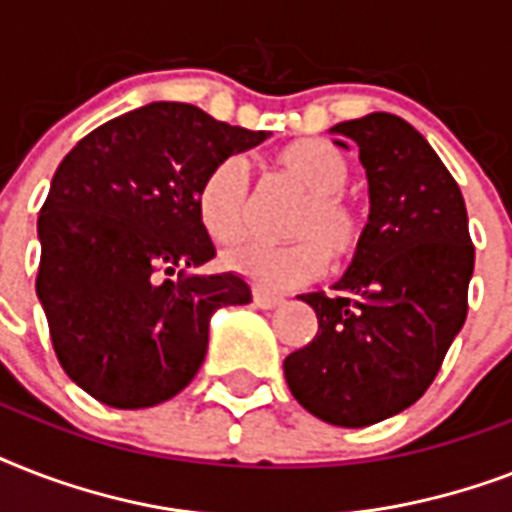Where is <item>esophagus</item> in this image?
Wrapping results in <instances>:
<instances>
[{"mask_svg":"<svg viewBox=\"0 0 512 512\" xmlns=\"http://www.w3.org/2000/svg\"><path fill=\"white\" fill-rule=\"evenodd\" d=\"M252 300H255L257 308H263V311H273V308H279V305L284 303V297L268 295V292H260V289L252 292Z\"/></svg>","mask_w":512,"mask_h":512,"instance_id":"1","label":"esophagus"}]
</instances>
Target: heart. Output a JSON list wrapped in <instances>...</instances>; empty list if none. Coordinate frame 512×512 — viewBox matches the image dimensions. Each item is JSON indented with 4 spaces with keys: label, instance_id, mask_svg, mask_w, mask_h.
<instances>
[{
    "label": "heart",
    "instance_id": "b5f03b06",
    "mask_svg": "<svg viewBox=\"0 0 512 512\" xmlns=\"http://www.w3.org/2000/svg\"><path fill=\"white\" fill-rule=\"evenodd\" d=\"M273 167L305 191L287 225L295 239L244 241L225 252V265L260 292L300 287L324 271L327 257L342 263L364 241V215L342 191L350 167L340 151L319 140H295L273 154ZM247 199V164L241 159L217 164L199 191L201 223L212 239L223 244L239 239L247 225Z\"/></svg>",
    "mask_w": 512,
    "mask_h": 512
}]
</instances>
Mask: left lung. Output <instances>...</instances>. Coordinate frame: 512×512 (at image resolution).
I'll return each instance as SVG.
<instances>
[{
    "label": "left lung",
    "instance_id": "obj_1",
    "mask_svg": "<svg viewBox=\"0 0 512 512\" xmlns=\"http://www.w3.org/2000/svg\"><path fill=\"white\" fill-rule=\"evenodd\" d=\"M329 132L358 148L369 223L335 292L300 297L319 332L284 358V377L319 420L364 428L404 412L436 380L468 316L476 247L460 185L412 124L369 114Z\"/></svg>",
    "mask_w": 512,
    "mask_h": 512
}]
</instances>
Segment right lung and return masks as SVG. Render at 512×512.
Here are the masks:
<instances>
[{"label":"right lung","mask_w":512,"mask_h":512,"mask_svg":"<svg viewBox=\"0 0 512 512\" xmlns=\"http://www.w3.org/2000/svg\"><path fill=\"white\" fill-rule=\"evenodd\" d=\"M265 138L188 103H151L60 162L39 212L36 295L63 372L100 404L177 396L207 356L212 313L252 300L233 273L185 268L215 257L199 215L204 180Z\"/></svg>","instance_id":"obj_1"}]
</instances>
